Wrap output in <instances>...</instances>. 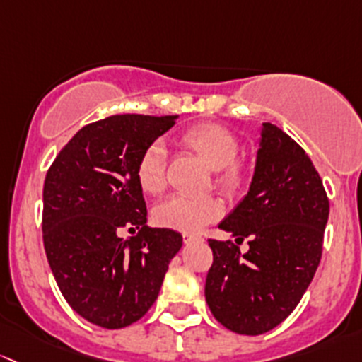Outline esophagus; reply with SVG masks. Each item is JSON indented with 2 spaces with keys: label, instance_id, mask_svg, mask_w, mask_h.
<instances>
[{
  "label": "esophagus",
  "instance_id": "esophagus-1",
  "mask_svg": "<svg viewBox=\"0 0 362 362\" xmlns=\"http://www.w3.org/2000/svg\"><path fill=\"white\" fill-rule=\"evenodd\" d=\"M182 238H185V244H189V242H202L204 240L202 235H192V233H185Z\"/></svg>",
  "mask_w": 362,
  "mask_h": 362
}]
</instances>
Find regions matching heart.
I'll use <instances>...</instances> for the list:
<instances>
[{
	"mask_svg": "<svg viewBox=\"0 0 362 362\" xmlns=\"http://www.w3.org/2000/svg\"><path fill=\"white\" fill-rule=\"evenodd\" d=\"M182 144L195 151L214 170V186L225 195L244 193L252 180V169L238 155L240 143L228 127L214 122L193 125L182 134ZM136 180L148 195H160L167 185V148L162 141H153L141 151L136 163ZM223 204L216 197L176 195L158 204L153 211L155 221L163 228L195 233L221 216Z\"/></svg>",
	"mask_w": 362,
	"mask_h": 362,
	"instance_id": "b5f03b06",
	"label": "heart"
}]
</instances>
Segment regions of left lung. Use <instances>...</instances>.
I'll return each instance as SVG.
<instances>
[{"label": "left lung", "instance_id": "1", "mask_svg": "<svg viewBox=\"0 0 362 362\" xmlns=\"http://www.w3.org/2000/svg\"><path fill=\"white\" fill-rule=\"evenodd\" d=\"M327 216L329 200L312 160L277 125L263 124L251 188L219 225L237 244L207 240L206 301L216 320L256 337L288 317L319 267ZM244 238L247 253L238 247Z\"/></svg>", "mask_w": 362, "mask_h": 362}]
</instances>
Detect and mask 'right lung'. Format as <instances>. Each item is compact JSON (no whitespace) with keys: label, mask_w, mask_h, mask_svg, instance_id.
<instances>
[{"label":"right lung","mask_w":362,"mask_h":362,"mask_svg":"<svg viewBox=\"0 0 362 362\" xmlns=\"http://www.w3.org/2000/svg\"><path fill=\"white\" fill-rule=\"evenodd\" d=\"M174 115H113L78 130L43 186V245L62 296L95 326L120 329L151 308L181 233L146 225L136 180L141 151L176 124ZM122 228H139L122 239Z\"/></svg>","instance_id":"right-lung-1"}]
</instances>
